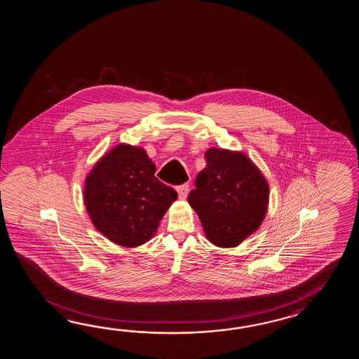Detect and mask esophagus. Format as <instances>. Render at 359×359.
<instances>
[{
    "label": "esophagus",
    "mask_w": 359,
    "mask_h": 359,
    "mask_svg": "<svg viewBox=\"0 0 359 359\" xmlns=\"http://www.w3.org/2000/svg\"><path fill=\"white\" fill-rule=\"evenodd\" d=\"M189 189H190L189 183H184V184H182V186H178V187H177V192H178V196H180V198H187Z\"/></svg>",
    "instance_id": "esophagus-1"
}]
</instances>
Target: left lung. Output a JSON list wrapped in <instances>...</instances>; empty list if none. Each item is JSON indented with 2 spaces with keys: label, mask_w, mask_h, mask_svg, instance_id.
Here are the masks:
<instances>
[{
  "label": "left lung",
  "mask_w": 359,
  "mask_h": 359,
  "mask_svg": "<svg viewBox=\"0 0 359 359\" xmlns=\"http://www.w3.org/2000/svg\"><path fill=\"white\" fill-rule=\"evenodd\" d=\"M189 204L198 213L205 237L218 248H235L259 229L267 213L269 186L241 151L210 147Z\"/></svg>",
  "instance_id": "left-lung-1"
}]
</instances>
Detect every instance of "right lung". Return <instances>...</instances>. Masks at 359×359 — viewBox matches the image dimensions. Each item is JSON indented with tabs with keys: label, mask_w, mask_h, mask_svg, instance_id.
<instances>
[{
	"label": "right lung",
	"mask_w": 359,
	"mask_h": 359,
	"mask_svg": "<svg viewBox=\"0 0 359 359\" xmlns=\"http://www.w3.org/2000/svg\"><path fill=\"white\" fill-rule=\"evenodd\" d=\"M155 169L142 147L119 144L86 177V210L111 243L136 248L150 241L178 198L176 191L154 176Z\"/></svg>",
	"instance_id": "right-lung-1"
}]
</instances>
